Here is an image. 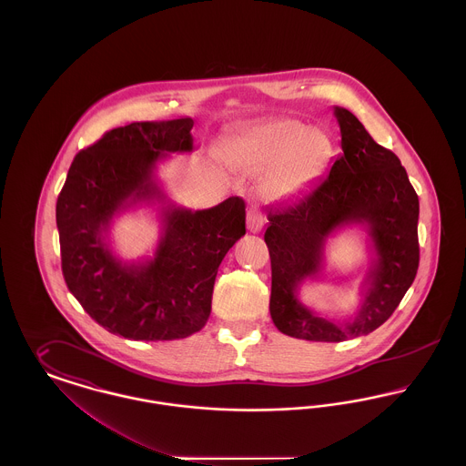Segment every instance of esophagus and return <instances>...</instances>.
I'll return each instance as SVG.
<instances>
[{
    "label": "esophagus",
    "instance_id": "1",
    "mask_svg": "<svg viewBox=\"0 0 466 466\" xmlns=\"http://www.w3.org/2000/svg\"><path fill=\"white\" fill-rule=\"evenodd\" d=\"M264 227V217L257 208H249L248 211V230L249 232H260V228Z\"/></svg>",
    "mask_w": 466,
    "mask_h": 466
}]
</instances>
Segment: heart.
I'll list each match as a JSON object with an SVG mask.
<instances>
[{
    "instance_id": "1",
    "label": "heart",
    "mask_w": 466,
    "mask_h": 466,
    "mask_svg": "<svg viewBox=\"0 0 466 466\" xmlns=\"http://www.w3.org/2000/svg\"><path fill=\"white\" fill-rule=\"evenodd\" d=\"M329 156V137L299 120H274L244 134L232 154L246 171H267L260 192L268 200L304 190L319 177Z\"/></svg>"
}]
</instances>
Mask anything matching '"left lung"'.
Masks as SVG:
<instances>
[{
    "label": "left lung",
    "instance_id": "left-lung-1",
    "mask_svg": "<svg viewBox=\"0 0 466 466\" xmlns=\"http://www.w3.org/2000/svg\"><path fill=\"white\" fill-rule=\"evenodd\" d=\"M333 115L342 156L306 194L267 211L264 236L272 268L270 318L279 332L314 342L374 332L399 308L420 266V199L399 157L377 145L351 111L335 106ZM353 224L368 230L375 257L356 316L335 322L308 309L298 291L319 277L326 241Z\"/></svg>",
    "mask_w": 466,
    "mask_h": 466
}]
</instances>
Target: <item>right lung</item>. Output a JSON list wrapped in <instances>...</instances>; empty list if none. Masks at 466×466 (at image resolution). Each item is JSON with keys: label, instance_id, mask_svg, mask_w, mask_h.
<instances>
[{"label": "right lung", "instance_id": "right-lung-1", "mask_svg": "<svg viewBox=\"0 0 466 466\" xmlns=\"http://www.w3.org/2000/svg\"><path fill=\"white\" fill-rule=\"evenodd\" d=\"M192 127V118H177L111 129L75 157L57 198L67 289L94 321L131 340H175L199 332L211 312L223 257L246 234L241 198L192 211L158 187V162L194 150ZM156 201L161 239L155 257L122 261L107 241L112 218Z\"/></svg>", "mask_w": 466, "mask_h": 466}]
</instances>
